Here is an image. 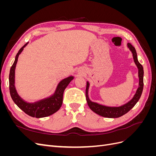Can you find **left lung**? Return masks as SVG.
Returning a JSON list of instances; mask_svg holds the SVG:
<instances>
[{"label":"left lung","instance_id":"1","mask_svg":"<svg viewBox=\"0 0 156 156\" xmlns=\"http://www.w3.org/2000/svg\"><path fill=\"white\" fill-rule=\"evenodd\" d=\"M127 48L128 49L133 55V61L138 69V77H139V86L133 95V98L124 104L120 106H108L100 104L97 102H94L90 100L88 96V91L90 88L89 81L87 82L86 88V98L88 105L90 108L96 114L100 115L103 117L109 118V119H115V118H119L124 115L127 112H129L133 108L136 103L138 102L141 96V94L143 90V77H144V70L143 66L141 65L138 61L137 54L135 49L130 44H127Z\"/></svg>","mask_w":156,"mask_h":156}]
</instances>
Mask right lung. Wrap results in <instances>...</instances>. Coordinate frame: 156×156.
<instances>
[{"label":"right lung","mask_w":156,"mask_h":156,"mask_svg":"<svg viewBox=\"0 0 156 156\" xmlns=\"http://www.w3.org/2000/svg\"><path fill=\"white\" fill-rule=\"evenodd\" d=\"M28 44L29 42H27L24 46L22 47L16 56L15 61L10 68V75H9V88H10V93L12 100L19 108H20L28 115L40 119V118L49 116L53 115L60 109L62 105L64 92L69 83L74 79V77L71 75V76L61 80L56 86L55 92L48 97L34 102H29L23 100L19 95L16 88L15 70L19 56L22 53V51Z\"/></svg>","instance_id":"right-lung-1"}]
</instances>
